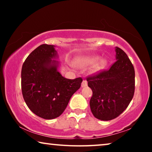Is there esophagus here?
I'll return each mask as SVG.
<instances>
[{
    "instance_id": "obj_1",
    "label": "esophagus",
    "mask_w": 152,
    "mask_h": 152,
    "mask_svg": "<svg viewBox=\"0 0 152 152\" xmlns=\"http://www.w3.org/2000/svg\"><path fill=\"white\" fill-rule=\"evenodd\" d=\"M87 85H88V82H87L86 80H83V82L82 83V87H86Z\"/></svg>"
}]
</instances>
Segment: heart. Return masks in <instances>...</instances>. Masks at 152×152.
Wrapping results in <instances>:
<instances>
[{
	"mask_svg": "<svg viewBox=\"0 0 152 152\" xmlns=\"http://www.w3.org/2000/svg\"><path fill=\"white\" fill-rule=\"evenodd\" d=\"M99 59L98 56L96 55H91V56H88V57H86L84 58H82V59L79 60V61L77 62V65L80 67H87V66H91L95 63H96L94 64L93 67V72H98L102 69H103L105 67L106 64H107V61L104 59H101L99 61H97ZM98 61L97 62L96 61Z\"/></svg>",
	"mask_w": 152,
	"mask_h": 152,
	"instance_id": "b5f03b06",
	"label": "heart"
}]
</instances>
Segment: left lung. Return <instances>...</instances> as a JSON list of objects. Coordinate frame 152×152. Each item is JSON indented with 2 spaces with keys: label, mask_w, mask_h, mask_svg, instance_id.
Segmentation results:
<instances>
[{
  "label": "left lung",
  "mask_w": 152,
  "mask_h": 152,
  "mask_svg": "<svg viewBox=\"0 0 152 152\" xmlns=\"http://www.w3.org/2000/svg\"><path fill=\"white\" fill-rule=\"evenodd\" d=\"M116 61L107 70L87 77L93 91L90 107L101 120H113L129 104L135 91V70L126 54L115 47Z\"/></svg>",
  "instance_id": "1"
}]
</instances>
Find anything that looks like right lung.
Returning <instances> with one entry per match:
<instances>
[{"mask_svg": "<svg viewBox=\"0 0 152 152\" xmlns=\"http://www.w3.org/2000/svg\"><path fill=\"white\" fill-rule=\"evenodd\" d=\"M55 45L42 44L23 64L21 90L29 109L39 117L51 120L66 109L70 97L80 88L82 79H66L58 71Z\"/></svg>", "mask_w": 152, "mask_h": 152, "instance_id": "add662e5", "label": "right lung"}]
</instances>
